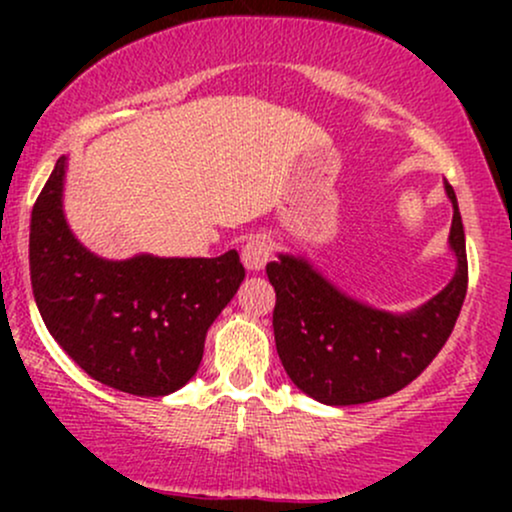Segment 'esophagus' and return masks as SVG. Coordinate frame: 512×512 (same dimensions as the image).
<instances>
[{
	"label": "esophagus",
	"instance_id": "1",
	"mask_svg": "<svg viewBox=\"0 0 512 512\" xmlns=\"http://www.w3.org/2000/svg\"><path fill=\"white\" fill-rule=\"evenodd\" d=\"M240 257H243V264L248 272H262L264 264L272 260V243L267 238H250L243 245Z\"/></svg>",
	"mask_w": 512,
	"mask_h": 512
}]
</instances>
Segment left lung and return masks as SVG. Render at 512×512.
<instances>
[{
  "mask_svg": "<svg viewBox=\"0 0 512 512\" xmlns=\"http://www.w3.org/2000/svg\"><path fill=\"white\" fill-rule=\"evenodd\" d=\"M445 192L457 269L438 296L411 313L392 315L344 296L303 257L279 255L267 264L276 351L298 390L332 407L373 402L407 387L438 356L467 296L464 228L448 180Z\"/></svg>",
  "mask_w": 512,
  "mask_h": 512,
  "instance_id": "1",
  "label": "left lung"
}]
</instances>
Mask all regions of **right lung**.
Wrapping results in <instances>:
<instances>
[{"instance_id":"obj_1","label":"right lung","mask_w":512,"mask_h":512,"mask_svg":"<svg viewBox=\"0 0 512 512\" xmlns=\"http://www.w3.org/2000/svg\"><path fill=\"white\" fill-rule=\"evenodd\" d=\"M64 168L62 156L31 214V286L45 327L98 383L170 395L197 373L211 322L245 279L238 252L103 260L69 231Z\"/></svg>"}]
</instances>
